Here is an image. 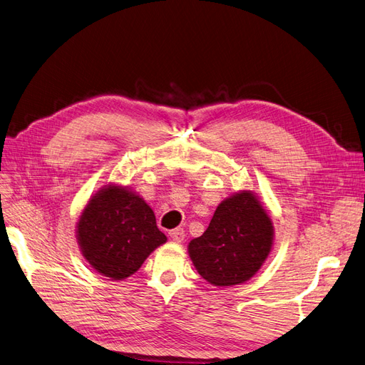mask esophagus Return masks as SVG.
<instances>
[{
    "label": "esophagus",
    "mask_w": 365,
    "mask_h": 365,
    "mask_svg": "<svg viewBox=\"0 0 365 365\" xmlns=\"http://www.w3.org/2000/svg\"><path fill=\"white\" fill-rule=\"evenodd\" d=\"M170 237H171V240L173 241H175V242H182L183 240H185V230L182 229V227H178V229H173V230H170Z\"/></svg>",
    "instance_id": "1"
}]
</instances>
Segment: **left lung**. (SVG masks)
I'll return each instance as SVG.
<instances>
[{"mask_svg":"<svg viewBox=\"0 0 365 365\" xmlns=\"http://www.w3.org/2000/svg\"><path fill=\"white\" fill-rule=\"evenodd\" d=\"M273 244V225L250 191L218 205L206 232L190 242L198 274L215 287L238 285L261 268Z\"/></svg>","mask_w":365,"mask_h":365,"instance_id":"obj_1","label":"left lung"}]
</instances>
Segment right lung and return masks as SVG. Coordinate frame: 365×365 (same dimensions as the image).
Here are the masks:
<instances>
[{
	"label": "right lung",
	"mask_w": 365,
	"mask_h": 365,
	"mask_svg": "<svg viewBox=\"0 0 365 365\" xmlns=\"http://www.w3.org/2000/svg\"><path fill=\"white\" fill-rule=\"evenodd\" d=\"M77 238L92 268L115 280L136 273L167 241L151 207L121 186L104 187L91 200L80 217Z\"/></svg>",
	"instance_id": "add662e5"
}]
</instances>
